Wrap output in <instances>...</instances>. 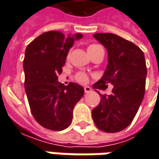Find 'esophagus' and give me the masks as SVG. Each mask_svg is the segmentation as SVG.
Here are the masks:
<instances>
[{"instance_id":"34e87169","label":"esophagus","mask_w":159,"mask_h":159,"mask_svg":"<svg viewBox=\"0 0 159 159\" xmlns=\"http://www.w3.org/2000/svg\"><path fill=\"white\" fill-rule=\"evenodd\" d=\"M84 91H85V93H89L91 91V88L89 86H86V87H84Z\"/></svg>"}]
</instances>
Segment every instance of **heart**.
Here are the masks:
<instances>
[{
  "label": "heart",
  "mask_w": 159,
  "mask_h": 159,
  "mask_svg": "<svg viewBox=\"0 0 159 159\" xmlns=\"http://www.w3.org/2000/svg\"><path fill=\"white\" fill-rule=\"evenodd\" d=\"M99 47H100V46H98V45H97V44H90V45H89V46H88V49H87L88 53L93 51L94 50L99 48ZM76 79H77V80H78L79 82H80V83H86V82L88 81V77H87L84 73H79L76 76Z\"/></svg>",
  "instance_id": "obj_1"
}]
</instances>
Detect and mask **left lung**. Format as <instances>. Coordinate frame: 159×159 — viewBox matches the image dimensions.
<instances>
[{"label": "left lung", "instance_id": "left-lung-1", "mask_svg": "<svg viewBox=\"0 0 159 159\" xmlns=\"http://www.w3.org/2000/svg\"><path fill=\"white\" fill-rule=\"evenodd\" d=\"M93 37L108 51V65L102 78L92 86L101 100L92 109L98 129L108 133L130 125L141 104L146 86L147 66L143 51L134 43L113 33H95ZM113 85L108 96L98 92Z\"/></svg>", "mask_w": 159, "mask_h": 159}]
</instances>
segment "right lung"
<instances>
[{"mask_svg":"<svg viewBox=\"0 0 159 159\" xmlns=\"http://www.w3.org/2000/svg\"><path fill=\"white\" fill-rule=\"evenodd\" d=\"M80 33L68 34L56 30L44 32L26 48L23 61L25 91L30 111L45 129L61 131L67 129L73 118V108L84 95V89L70 82L58 81L70 49Z\"/></svg>","mask_w":159,"mask_h":159,"instance_id":"add662e5","label":"right lung"}]
</instances>
